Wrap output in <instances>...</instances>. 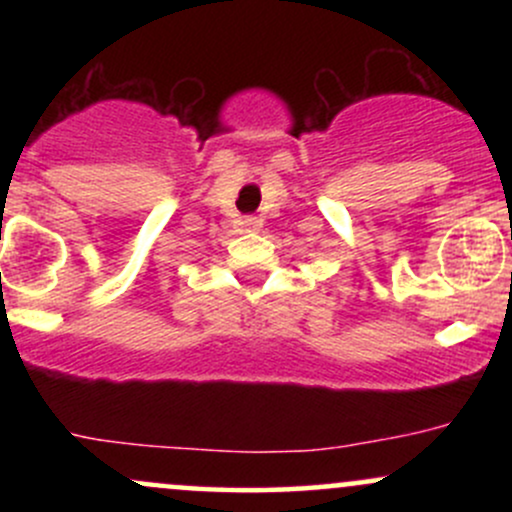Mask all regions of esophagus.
<instances>
[{"mask_svg":"<svg viewBox=\"0 0 512 512\" xmlns=\"http://www.w3.org/2000/svg\"><path fill=\"white\" fill-rule=\"evenodd\" d=\"M257 226H260V221L252 219V216H248V219H243V228H245V231H255Z\"/></svg>","mask_w":512,"mask_h":512,"instance_id":"esophagus-1","label":"esophagus"}]
</instances>
